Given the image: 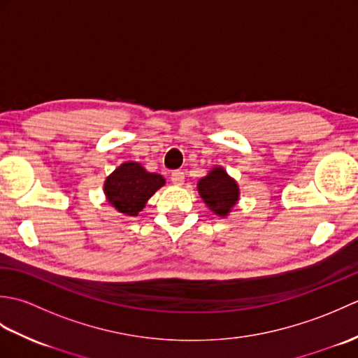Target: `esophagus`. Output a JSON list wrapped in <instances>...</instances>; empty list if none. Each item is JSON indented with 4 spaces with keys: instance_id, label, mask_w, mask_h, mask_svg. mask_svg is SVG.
<instances>
[{
    "instance_id": "obj_1",
    "label": "esophagus",
    "mask_w": 358,
    "mask_h": 358,
    "mask_svg": "<svg viewBox=\"0 0 358 358\" xmlns=\"http://www.w3.org/2000/svg\"><path fill=\"white\" fill-rule=\"evenodd\" d=\"M171 181H172V185H175V186H181L185 183V172L173 171L172 175H171Z\"/></svg>"
}]
</instances>
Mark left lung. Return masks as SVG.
<instances>
[{"instance_id":"1","label":"left lung","mask_w":358,"mask_h":358,"mask_svg":"<svg viewBox=\"0 0 358 358\" xmlns=\"http://www.w3.org/2000/svg\"><path fill=\"white\" fill-rule=\"evenodd\" d=\"M199 194L206 206L218 217H227L240 199L237 181L227 175L223 167H214L199 185Z\"/></svg>"}]
</instances>
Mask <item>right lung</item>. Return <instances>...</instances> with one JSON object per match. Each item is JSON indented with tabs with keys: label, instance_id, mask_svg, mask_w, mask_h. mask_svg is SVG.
Returning <instances> with one entry per match:
<instances>
[{
	"label": "right lung",
	"instance_id": "right-lung-1",
	"mask_svg": "<svg viewBox=\"0 0 358 358\" xmlns=\"http://www.w3.org/2000/svg\"><path fill=\"white\" fill-rule=\"evenodd\" d=\"M164 183L166 180L159 173L148 172L140 163L127 162L106 178L104 194L109 204L121 214L136 217Z\"/></svg>",
	"mask_w": 358,
	"mask_h": 358
}]
</instances>
